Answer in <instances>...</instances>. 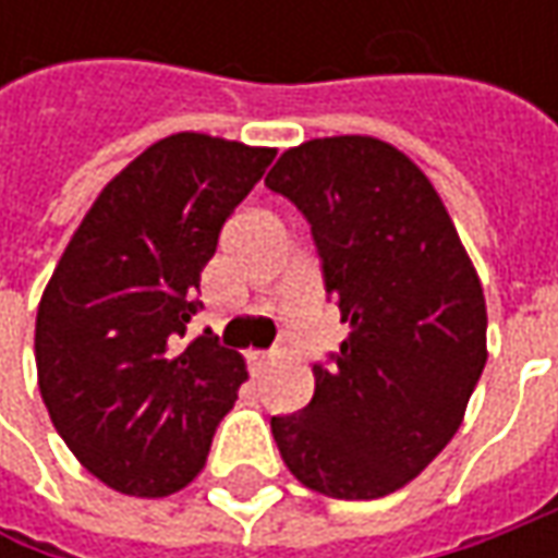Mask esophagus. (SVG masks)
<instances>
[{
  "label": "esophagus",
  "mask_w": 558,
  "mask_h": 558,
  "mask_svg": "<svg viewBox=\"0 0 558 558\" xmlns=\"http://www.w3.org/2000/svg\"><path fill=\"white\" fill-rule=\"evenodd\" d=\"M247 360H251V366H254V369L260 373V369L267 366L269 360H272V354H267V351H251V356H247Z\"/></svg>",
  "instance_id": "esophagus-1"
}]
</instances>
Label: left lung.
Segmentation results:
<instances>
[{
  "mask_svg": "<svg viewBox=\"0 0 558 558\" xmlns=\"http://www.w3.org/2000/svg\"><path fill=\"white\" fill-rule=\"evenodd\" d=\"M267 185L307 217L348 323L332 363L313 366V400L272 416V438L316 494H395L450 444L482 378V279L432 180L391 142H301Z\"/></svg>",
  "mask_w": 558,
  "mask_h": 558,
  "instance_id": "left-lung-1",
  "label": "left lung"
}]
</instances>
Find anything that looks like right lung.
<instances>
[{
  "mask_svg": "<svg viewBox=\"0 0 558 558\" xmlns=\"http://www.w3.org/2000/svg\"><path fill=\"white\" fill-rule=\"evenodd\" d=\"M276 148L173 133L98 192L36 311V378L80 465L130 497H167L207 462L247 378L210 332L183 341L226 217Z\"/></svg>",
  "mask_w": 558,
  "mask_h": 558,
  "instance_id": "1",
  "label": "right lung"
}]
</instances>
